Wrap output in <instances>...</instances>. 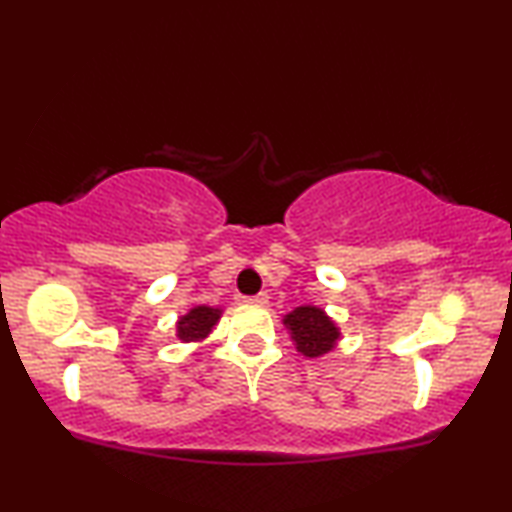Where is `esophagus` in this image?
I'll list each match as a JSON object with an SVG mask.
<instances>
[{
	"instance_id": "34e87169",
	"label": "esophagus",
	"mask_w": 512,
	"mask_h": 512,
	"mask_svg": "<svg viewBox=\"0 0 512 512\" xmlns=\"http://www.w3.org/2000/svg\"><path fill=\"white\" fill-rule=\"evenodd\" d=\"M268 293H265V291H261V293H256V296H249L247 298V303H251V305H268Z\"/></svg>"
}]
</instances>
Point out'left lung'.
<instances>
[{
    "label": "left lung",
    "mask_w": 512,
    "mask_h": 512,
    "mask_svg": "<svg viewBox=\"0 0 512 512\" xmlns=\"http://www.w3.org/2000/svg\"><path fill=\"white\" fill-rule=\"evenodd\" d=\"M284 326L291 331L296 349L307 359H317L331 352L340 340V328L335 321L314 305H303L284 317Z\"/></svg>",
    "instance_id": "left-lung-1"
}]
</instances>
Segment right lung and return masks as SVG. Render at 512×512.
Here are the masks:
<instances>
[{"label":"right lung","mask_w":512,"mask_h":512,"mask_svg":"<svg viewBox=\"0 0 512 512\" xmlns=\"http://www.w3.org/2000/svg\"><path fill=\"white\" fill-rule=\"evenodd\" d=\"M221 310L219 307L209 305H195L193 310H188L184 317L177 321V338L181 342H200L205 340L212 328L219 324Z\"/></svg>","instance_id":"right-lung-1"}]
</instances>
